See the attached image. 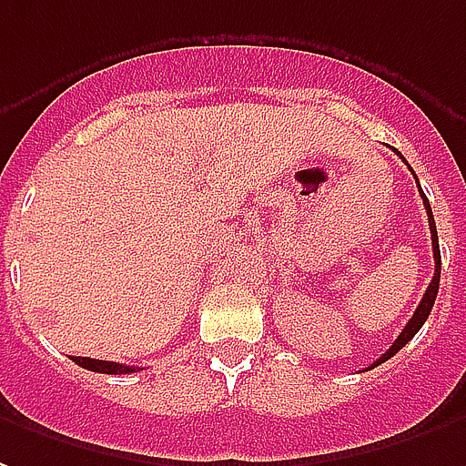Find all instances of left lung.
Wrapping results in <instances>:
<instances>
[{"instance_id": "left-lung-1", "label": "left lung", "mask_w": 466, "mask_h": 466, "mask_svg": "<svg viewBox=\"0 0 466 466\" xmlns=\"http://www.w3.org/2000/svg\"><path fill=\"white\" fill-rule=\"evenodd\" d=\"M403 158V156H401ZM419 184V181H416ZM419 194H421V199H424V207H426V217H429V229H431V247H434V278H431V282H429V288H426L424 298H421V302H419V308H416L414 318L406 323V328L401 330V335L393 340V346L383 353V356L379 358V360H373L369 366L370 369H376V366H380V363H386L389 358H393L399 350H401L411 338H414L416 333H419V328L426 323V318H429V312H431V308H434V300H437V292H439V278H441V255H439V237H437V224H434V214H431V207H429V199H426V194L421 191V187H419Z\"/></svg>"}]
</instances>
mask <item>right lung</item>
<instances>
[{
  "label": "right lung",
  "mask_w": 466,
  "mask_h": 466,
  "mask_svg": "<svg viewBox=\"0 0 466 466\" xmlns=\"http://www.w3.org/2000/svg\"><path fill=\"white\" fill-rule=\"evenodd\" d=\"M77 366H83L87 370H96V373H136V366H123V363H113V360H96V358H73Z\"/></svg>",
  "instance_id": "1"
}]
</instances>
